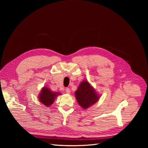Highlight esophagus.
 <instances>
[{
  "instance_id": "34e87169",
  "label": "esophagus",
  "mask_w": 148,
  "mask_h": 148,
  "mask_svg": "<svg viewBox=\"0 0 148 148\" xmlns=\"http://www.w3.org/2000/svg\"><path fill=\"white\" fill-rule=\"evenodd\" d=\"M65 91H66V92L67 93V94H69V93L71 92V90H70V89L69 88H66Z\"/></svg>"
}]
</instances>
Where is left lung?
I'll list each match as a JSON object with an SVG mask.
<instances>
[{
  "label": "left lung",
  "mask_w": 148,
  "mask_h": 148,
  "mask_svg": "<svg viewBox=\"0 0 148 148\" xmlns=\"http://www.w3.org/2000/svg\"><path fill=\"white\" fill-rule=\"evenodd\" d=\"M75 97L80 106L86 109L95 104L98 99L94 89L87 81L82 82L75 91Z\"/></svg>",
  "instance_id": "8db88e82"
}]
</instances>
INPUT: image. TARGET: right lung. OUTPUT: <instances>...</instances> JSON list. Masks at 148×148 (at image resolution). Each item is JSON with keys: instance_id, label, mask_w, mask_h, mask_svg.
I'll use <instances>...</instances> for the list:
<instances>
[{"instance_id": "add662e5", "label": "right lung", "mask_w": 148, "mask_h": 148, "mask_svg": "<svg viewBox=\"0 0 148 148\" xmlns=\"http://www.w3.org/2000/svg\"><path fill=\"white\" fill-rule=\"evenodd\" d=\"M60 94H57L55 92H52L49 89L47 88L44 87L41 92L40 97V101L46 106H50L51 105L54 101V99L56 95H58Z\"/></svg>"}]
</instances>
